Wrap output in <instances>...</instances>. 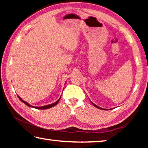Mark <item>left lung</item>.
<instances>
[{"mask_svg": "<svg viewBox=\"0 0 148 148\" xmlns=\"http://www.w3.org/2000/svg\"><path fill=\"white\" fill-rule=\"evenodd\" d=\"M91 103H92V104H93V106H95V107H96V108H99V109H101V110H106V109L102 108H100V107H99V106H97V105H95V104H93V103H92V102H91Z\"/></svg>", "mask_w": 148, "mask_h": 148, "instance_id": "8db88e82", "label": "left lung"}]
</instances>
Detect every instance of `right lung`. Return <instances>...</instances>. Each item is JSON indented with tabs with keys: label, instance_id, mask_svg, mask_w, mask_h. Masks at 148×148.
<instances>
[{
	"label": "right lung",
	"instance_id": "add662e5",
	"mask_svg": "<svg viewBox=\"0 0 148 148\" xmlns=\"http://www.w3.org/2000/svg\"><path fill=\"white\" fill-rule=\"evenodd\" d=\"M18 97H19V99L20 100H21V101L22 102H23L24 104H25L27 105V106H29V107H33V108H37V109H38V110H46V109H48V108H51V107H53V106H56V105L59 102L60 99H61V98H60L57 102H54V103L51 104L47 105V106H42V107H34V106H32L31 105L29 104L28 103H27V102H25L24 101H23V100H22L21 98H20V97H19V96H18Z\"/></svg>",
	"mask_w": 148,
	"mask_h": 148
}]
</instances>
